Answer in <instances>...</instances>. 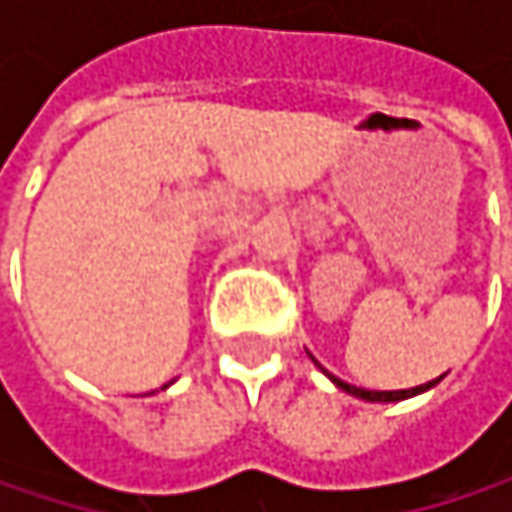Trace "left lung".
<instances>
[{
	"mask_svg": "<svg viewBox=\"0 0 512 512\" xmlns=\"http://www.w3.org/2000/svg\"><path fill=\"white\" fill-rule=\"evenodd\" d=\"M329 379L341 388V391H347V394H353V397H361V400H370V403H394V400H406V397H415V394H421V391H427V388H433L439 379H433V382H427V385H415V388H403V391H367V388H358V385H350V382H344V379H338V376H332L329 373Z\"/></svg>",
	"mask_w": 512,
	"mask_h": 512,
	"instance_id": "1",
	"label": "left lung"
}]
</instances>
